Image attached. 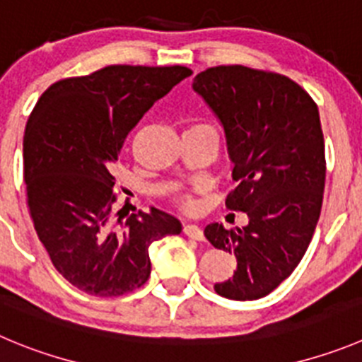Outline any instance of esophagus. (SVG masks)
Instances as JSON below:
<instances>
[{
	"instance_id": "esophagus-1",
	"label": "esophagus",
	"mask_w": 362,
	"mask_h": 362,
	"mask_svg": "<svg viewBox=\"0 0 362 362\" xmlns=\"http://www.w3.org/2000/svg\"><path fill=\"white\" fill-rule=\"evenodd\" d=\"M184 234L191 239H197V241H204V232L198 225H192V223H187L184 227Z\"/></svg>"
}]
</instances>
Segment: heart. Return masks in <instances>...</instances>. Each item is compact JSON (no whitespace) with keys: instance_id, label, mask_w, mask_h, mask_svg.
<instances>
[{"instance_id":"1","label":"heart","mask_w":362,"mask_h":362,"mask_svg":"<svg viewBox=\"0 0 362 362\" xmlns=\"http://www.w3.org/2000/svg\"><path fill=\"white\" fill-rule=\"evenodd\" d=\"M182 205H184V207H189V205H191V200H189V198H184V200H182Z\"/></svg>"}]
</instances>
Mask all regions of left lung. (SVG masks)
I'll list each match as a JSON object with an SVG mask.
<instances>
[{
    "mask_svg": "<svg viewBox=\"0 0 362 362\" xmlns=\"http://www.w3.org/2000/svg\"><path fill=\"white\" fill-rule=\"evenodd\" d=\"M221 121L234 170L227 209L248 214V225L204 230L214 248L235 255L232 279L218 295L257 300L293 273L313 239L325 189V143L318 105L284 74L216 66L192 82Z\"/></svg>",
    "mask_w": 362,
    "mask_h": 362,
    "instance_id": "8db88e82",
    "label": "left lung"
}]
</instances>
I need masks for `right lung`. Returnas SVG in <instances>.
Wrapping results in <instances>:
<instances>
[{
    "instance_id": "obj_1",
    "label": "right lung",
    "mask_w": 362,
    "mask_h": 362,
    "mask_svg": "<svg viewBox=\"0 0 362 362\" xmlns=\"http://www.w3.org/2000/svg\"><path fill=\"white\" fill-rule=\"evenodd\" d=\"M185 66L114 64L49 86L23 141L26 205L57 272L80 291L121 296L151 273V243L182 225L158 209L123 221L114 164L124 139L157 100L191 76Z\"/></svg>"
}]
</instances>
